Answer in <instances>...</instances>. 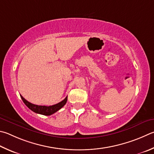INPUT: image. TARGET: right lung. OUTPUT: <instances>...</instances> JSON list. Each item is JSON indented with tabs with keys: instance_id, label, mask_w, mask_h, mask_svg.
<instances>
[{
	"instance_id": "obj_1",
	"label": "right lung",
	"mask_w": 154,
	"mask_h": 154,
	"mask_svg": "<svg viewBox=\"0 0 154 154\" xmlns=\"http://www.w3.org/2000/svg\"><path fill=\"white\" fill-rule=\"evenodd\" d=\"M20 96L21 97L22 100H23V102H24V104H26L31 110H32L35 113L40 114H42V115H46V116H50L51 115V114L55 113L56 112H57L58 110H59L60 108H62L63 106L65 105L66 101H67V97H66L63 101L58 103L57 104L49 106H38V105L32 104V103H30L29 102L27 101V100L22 96Z\"/></svg>"
}]
</instances>
